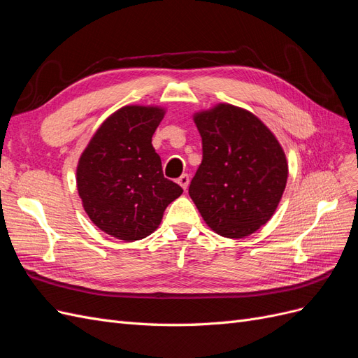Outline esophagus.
<instances>
[{
    "instance_id": "34e87169",
    "label": "esophagus",
    "mask_w": 358,
    "mask_h": 358,
    "mask_svg": "<svg viewBox=\"0 0 358 358\" xmlns=\"http://www.w3.org/2000/svg\"><path fill=\"white\" fill-rule=\"evenodd\" d=\"M178 183H179V185H180L183 189L187 191V188H188V185H189V176L187 175V173H185V175H182V176L178 179Z\"/></svg>"
}]
</instances>
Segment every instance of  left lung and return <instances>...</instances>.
<instances>
[{
    "mask_svg": "<svg viewBox=\"0 0 358 358\" xmlns=\"http://www.w3.org/2000/svg\"><path fill=\"white\" fill-rule=\"evenodd\" d=\"M203 159L189 196L213 231L239 239L264 225L287 185L282 148L257 116L220 104L194 117Z\"/></svg>",
    "mask_w": 358,
    "mask_h": 358,
    "instance_id": "1",
    "label": "left lung"
}]
</instances>
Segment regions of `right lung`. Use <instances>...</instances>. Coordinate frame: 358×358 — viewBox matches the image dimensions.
<instances>
[{
    "mask_svg": "<svg viewBox=\"0 0 358 358\" xmlns=\"http://www.w3.org/2000/svg\"><path fill=\"white\" fill-rule=\"evenodd\" d=\"M164 110L125 106L107 117L79 159L83 209L104 233L125 242L157 230L183 189L164 178L152 136Z\"/></svg>",
    "mask_w": 358,
    "mask_h": 358,
    "instance_id": "add662e5",
    "label": "right lung"
}]
</instances>
